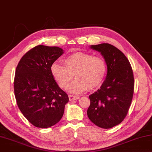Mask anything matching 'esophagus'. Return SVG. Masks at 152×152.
Listing matches in <instances>:
<instances>
[{
	"label": "esophagus",
	"mask_w": 152,
	"mask_h": 152,
	"mask_svg": "<svg viewBox=\"0 0 152 152\" xmlns=\"http://www.w3.org/2000/svg\"><path fill=\"white\" fill-rule=\"evenodd\" d=\"M79 97L78 96H73V95H69V100H77L78 99Z\"/></svg>",
	"instance_id": "1"
}]
</instances>
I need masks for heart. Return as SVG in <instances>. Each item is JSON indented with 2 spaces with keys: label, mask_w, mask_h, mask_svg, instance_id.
I'll return each instance as SVG.
<instances>
[{
  "label": "heart",
  "mask_w": 152,
  "mask_h": 152,
  "mask_svg": "<svg viewBox=\"0 0 152 152\" xmlns=\"http://www.w3.org/2000/svg\"><path fill=\"white\" fill-rule=\"evenodd\" d=\"M63 62L65 65L53 63L50 67L51 74L61 88H65L74 74L76 79L67 88L71 93L80 94L88 88H97L105 78L107 65L101 57L77 52L65 58Z\"/></svg>",
  "instance_id": "b5f03b06"
}]
</instances>
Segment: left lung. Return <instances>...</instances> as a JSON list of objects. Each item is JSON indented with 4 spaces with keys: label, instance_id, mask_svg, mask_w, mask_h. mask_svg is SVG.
<instances>
[{
    "label": "left lung",
    "instance_id": "1",
    "mask_svg": "<svg viewBox=\"0 0 152 152\" xmlns=\"http://www.w3.org/2000/svg\"><path fill=\"white\" fill-rule=\"evenodd\" d=\"M99 52L107 67L105 80L96 91L89 96L87 116L98 127L110 129L127 116L134 94L132 68L125 54L109 43L91 45Z\"/></svg>",
    "mask_w": 152,
    "mask_h": 152
}]
</instances>
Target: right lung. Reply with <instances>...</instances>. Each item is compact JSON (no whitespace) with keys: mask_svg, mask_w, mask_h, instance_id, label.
Here are the masks:
<instances>
[{"mask_svg":"<svg viewBox=\"0 0 152 152\" xmlns=\"http://www.w3.org/2000/svg\"><path fill=\"white\" fill-rule=\"evenodd\" d=\"M64 53L58 47L36 46L21 58L14 77V94L20 112L34 126L48 128L58 123L69 101L50 72Z\"/></svg>","mask_w":152,"mask_h":152,"instance_id":"add662e5","label":"right lung"}]
</instances>
